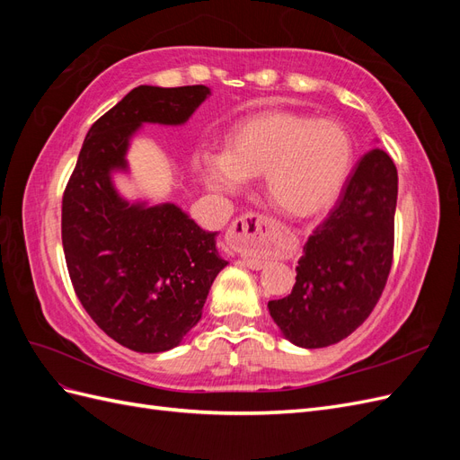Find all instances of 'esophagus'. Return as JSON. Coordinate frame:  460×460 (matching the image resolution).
I'll return each instance as SVG.
<instances>
[{
	"instance_id": "34e87169",
	"label": "esophagus",
	"mask_w": 460,
	"mask_h": 460,
	"mask_svg": "<svg viewBox=\"0 0 460 460\" xmlns=\"http://www.w3.org/2000/svg\"><path fill=\"white\" fill-rule=\"evenodd\" d=\"M262 228H264V218L261 215H255V213H247V215L235 218L232 222L230 242L235 247L252 245L253 242H257ZM243 261H245L247 267L253 269V270H261L264 264H267L262 259H253V257H243Z\"/></svg>"
}]
</instances>
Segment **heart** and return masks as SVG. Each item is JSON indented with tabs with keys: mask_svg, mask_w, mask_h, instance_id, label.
Masks as SVG:
<instances>
[{
	"mask_svg": "<svg viewBox=\"0 0 460 460\" xmlns=\"http://www.w3.org/2000/svg\"><path fill=\"white\" fill-rule=\"evenodd\" d=\"M351 134L341 122L267 111L228 132L222 157H205L207 188L235 191L264 176V196L286 217L313 218L336 203L353 169Z\"/></svg>",
	"mask_w": 460,
	"mask_h": 460,
	"instance_id": "heart-1",
	"label": "heart"
}]
</instances>
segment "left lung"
I'll return each mask as SVG.
<instances>
[{
	"instance_id": "1",
	"label": "left lung",
	"mask_w": 460,
	"mask_h": 460,
	"mask_svg": "<svg viewBox=\"0 0 460 460\" xmlns=\"http://www.w3.org/2000/svg\"><path fill=\"white\" fill-rule=\"evenodd\" d=\"M395 205L397 169L376 147L357 163L330 217L303 245L291 294L269 301L288 341L328 347L368 318L392 269Z\"/></svg>"
}]
</instances>
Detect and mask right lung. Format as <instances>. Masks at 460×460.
<instances>
[{"label":"right lung","mask_w":460,"mask_h":460,"mask_svg":"<svg viewBox=\"0 0 460 460\" xmlns=\"http://www.w3.org/2000/svg\"><path fill=\"white\" fill-rule=\"evenodd\" d=\"M211 93L207 86H137L97 119L63 196L61 235L82 307L109 338L137 353L180 345L199 323L217 274L228 261L217 234L174 203L124 199L115 172L142 124H184Z\"/></svg>","instance_id":"obj_1"}]
</instances>
